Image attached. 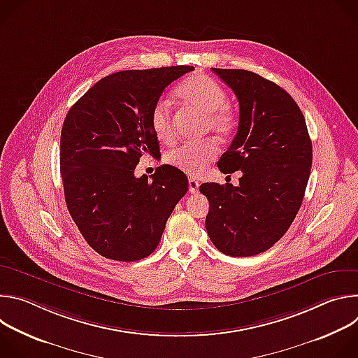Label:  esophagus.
Segmentation results:
<instances>
[{
	"mask_svg": "<svg viewBox=\"0 0 358 358\" xmlns=\"http://www.w3.org/2000/svg\"><path fill=\"white\" fill-rule=\"evenodd\" d=\"M188 189L191 194H196L199 191V182L195 178L188 180Z\"/></svg>",
	"mask_w": 358,
	"mask_h": 358,
	"instance_id": "esophagus-1",
	"label": "esophagus"
}]
</instances>
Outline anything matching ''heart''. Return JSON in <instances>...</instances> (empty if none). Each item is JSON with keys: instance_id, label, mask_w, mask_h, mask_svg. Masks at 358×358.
Masks as SVG:
<instances>
[{"instance_id": "heart-1", "label": "heart", "mask_w": 358, "mask_h": 358, "mask_svg": "<svg viewBox=\"0 0 358 358\" xmlns=\"http://www.w3.org/2000/svg\"><path fill=\"white\" fill-rule=\"evenodd\" d=\"M182 103L206 115L203 129L211 130L221 137L229 136L236 127V119L227 106L228 94L214 79L206 75H195L185 79L176 90ZM150 124L155 136L163 143H173L176 138L173 126L171 105L167 100H157L150 113ZM218 147L214 140L206 138L196 143H184L166 155V162L189 176H199L210 163L215 160Z\"/></svg>"}]
</instances>
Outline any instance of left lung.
<instances>
[{"label":"left lung","mask_w":358,"mask_h":358,"mask_svg":"<svg viewBox=\"0 0 358 358\" xmlns=\"http://www.w3.org/2000/svg\"><path fill=\"white\" fill-rule=\"evenodd\" d=\"M215 72L239 101L238 131L218 162L242 171L239 185L203 182L210 202L206 228L218 250L253 257L272 248L292 225L308 185L313 148L304 116L276 83L243 69Z\"/></svg>","instance_id":"obj_1"}]
</instances>
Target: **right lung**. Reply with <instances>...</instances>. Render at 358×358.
<instances>
[{
	"mask_svg": "<svg viewBox=\"0 0 358 358\" xmlns=\"http://www.w3.org/2000/svg\"><path fill=\"white\" fill-rule=\"evenodd\" d=\"M194 71L166 66L122 71L94 83L68 112L61 133L66 207L99 255L140 261L156 250L166 222L188 191L187 176L163 164L148 180L134 170L160 151L150 113L164 89Z\"/></svg>",
	"mask_w": 358,
	"mask_h": 358,
	"instance_id": "right-lung-1",
	"label": "right lung"
}]
</instances>
